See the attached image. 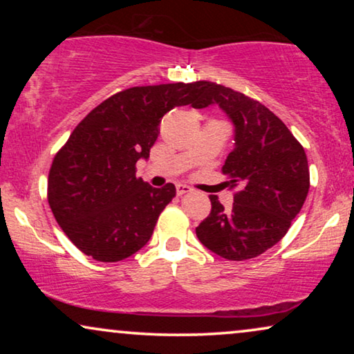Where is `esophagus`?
I'll list each match as a JSON object with an SVG mask.
<instances>
[{"instance_id":"esophagus-1","label":"esophagus","mask_w":354,"mask_h":354,"mask_svg":"<svg viewBox=\"0 0 354 354\" xmlns=\"http://www.w3.org/2000/svg\"><path fill=\"white\" fill-rule=\"evenodd\" d=\"M176 188H177V195L178 196H182V195H185V193H190L192 192V188L188 187V185H185V183H178Z\"/></svg>"}]
</instances>
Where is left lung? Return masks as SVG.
I'll use <instances>...</instances> for the list:
<instances>
[{
    "label": "left lung",
    "mask_w": 354,
    "mask_h": 354,
    "mask_svg": "<svg viewBox=\"0 0 354 354\" xmlns=\"http://www.w3.org/2000/svg\"><path fill=\"white\" fill-rule=\"evenodd\" d=\"M209 104H219L235 127L222 172L239 192L230 209L209 196L211 212L196 236L221 258L251 259L282 240L301 211L309 190L308 158L287 125L259 101L203 82L200 108Z\"/></svg>",
    "instance_id": "1"
}]
</instances>
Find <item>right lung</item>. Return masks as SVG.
Wrapping results in <instances>:
<instances>
[{
    "mask_svg": "<svg viewBox=\"0 0 354 354\" xmlns=\"http://www.w3.org/2000/svg\"><path fill=\"white\" fill-rule=\"evenodd\" d=\"M201 93L203 82L132 86L74 129L53 159L48 203L82 253L118 263L148 243L176 187L153 188L135 176V164L149 158L162 115L176 106L200 108Z\"/></svg>",
    "mask_w": 354,
    "mask_h": 354,
    "instance_id": "right-lung-1",
    "label": "right lung"
}]
</instances>
